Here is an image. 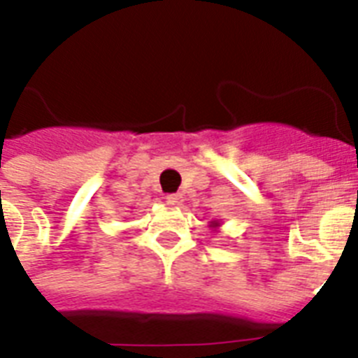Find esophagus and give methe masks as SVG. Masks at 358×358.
<instances>
[{
  "mask_svg": "<svg viewBox=\"0 0 358 358\" xmlns=\"http://www.w3.org/2000/svg\"><path fill=\"white\" fill-rule=\"evenodd\" d=\"M164 199H166V203H168V205H171V207H181L182 201H185L182 194H170V196H166Z\"/></svg>",
  "mask_w": 358,
  "mask_h": 358,
  "instance_id": "esophagus-1",
  "label": "esophagus"
}]
</instances>
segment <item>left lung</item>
I'll return each instance as SVG.
<instances>
[{"label": "left lung", "instance_id": "8db88e82", "mask_svg": "<svg viewBox=\"0 0 358 358\" xmlns=\"http://www.w3.org/2000/svg\"><path fill=\"white\" fill-rule=\"evenodd\" d=\"M213 227H218V224H213Z\"/></svg>", "mask_w": 358, "mask_h": 358}]
</instances>
